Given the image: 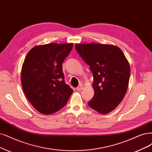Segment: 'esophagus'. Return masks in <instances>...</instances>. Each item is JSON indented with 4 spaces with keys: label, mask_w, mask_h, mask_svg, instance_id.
<instances>
[{
    "label": "esophagus",
    "mask_w": 152,
    "mask_h": 152,
    "mask_svg": "<svg viewBox=\"0 0 152 152\" xmlns=\"http://www.w3.org/2000/svg\"><path fill=\"white\" fill-rule=\"evenodd\" d=\"M83 85H80L79 86H78L77 88H76V89L77 91H81V90H82L83 89Z\"/></svg>",
    "instance_id": "esophagus-1"
}]
</instances>
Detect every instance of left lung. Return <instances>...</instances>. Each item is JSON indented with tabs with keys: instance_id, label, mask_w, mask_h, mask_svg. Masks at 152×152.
Returning <instances> with one entry per match:
<instances>
[{
	"instance_id": "1",
	"label": "left lung",
	"mask_w": 152,
	"mask_h": 152,
	"mask_svg": "<svg viewBox=\"0 0 152 152\" xmlns=\"http://www.w3.org/2000/svg\"><path fill=\"white\" fill-rule=\"evenodd\" d=\"M75 48L89 66L93 75V98L89 106L102 114L115 110L126 93L130 67L116 46L98 43L76 44Z\"/></svg>"
}]
</instances>
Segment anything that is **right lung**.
Masks as SVG:
<instances>
[{
	"mask_svg": "<svg viewBox=\"0 0 152 152\" xmlns=\"http://www.w3.org/2000/svg\"><path fill=\"white\" fill-rule=\"evenodd\" d=\"M72 46V43L37 46L24 59L22 87L28 100L42 114L50 115L63 108L73 92L65 83L62 67Z\"/></svg>",
	"mask_w": 152,
	"mask_h": 152,
	"instance_id": "1",
	"label": "right lung"
}]
</instances>
